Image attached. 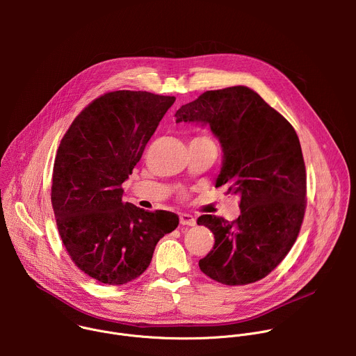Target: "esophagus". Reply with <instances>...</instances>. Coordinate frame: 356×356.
I'll return each mask as SVG.
<instances>
[{
  "label": "esophagus",
  "mask_w": 356,
  "mask_h": 356,
  "mask_svg": "<svg viewBox=\"0 0 356 356\" xmlns=\"http://www.w3.org/2000/svg\"><path fill=\"white\" fill-rule=\"evenodd\" d=\"M180 224L181 225H188V227H193L195 225V218L190 214H180Z\"/></svg>",
  "instance_id": "34e87169"
}]
</instances>
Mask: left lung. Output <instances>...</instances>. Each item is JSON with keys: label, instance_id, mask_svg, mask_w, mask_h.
Returning a JSON list of instances; mask_svg holds the SVG:
<instances>
[{"label": "left lung", "instance_id": "left-lung-1", "mask_svg": "<svg viewBox=\"0 0 356 356\" xmlns=\"http://www.w3.org/2000/svg\"><path fill=\"white\" fill-rule=\"evenodd\" d=\"M175 117L210 125L224 152L216 187L227 186L241 200L232 222L216 216L197 220L216 239L198 262L201 272L227 286L266 277L294 245L306 213V165L294 128L245 86L202 92Z\"/></svg>", "mask_w": 356, "mask_h": 356}]
</instances>
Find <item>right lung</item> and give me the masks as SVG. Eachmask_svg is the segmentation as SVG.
I'll use <instances>...</instances> for the list:
<instances>
[{"mask_svg":"<svg viewBox=\"0 0 356 356\" xmlns=\"http://www.w3.org/2000/svg\"><path fill=\"white\" fill-rule=\"evenodd\" d=\"M175 99L147 91L106 92L60 140L50 194L58 231L74 265L99 283L125 284L140 276L159 239L179 225L175 213L122 201V183Z\"/></svg>","mask_w":356,"mask_h":356,"instance_id":"add662e5","label":"right lung"}]
</instances>
